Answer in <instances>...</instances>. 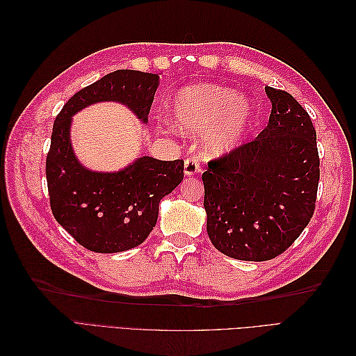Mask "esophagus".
Wrapping results in <instances>:
<instances>
[{
	"instance_id": "obj_1",
	"label": "esophagus",
	"mask_w": 356,
	"mask_h": 356,
	"mask_svg": "<svg viewBox=\"0 0 356 356\" xmlns=\"http://www.w3.org/2000/svg\"><path fill=\"white\" fill-rule=\"evenodd\" d=\"M199 172H200V165H199L197 157H190L184 161V175L186 177L197 175Z\"/></svg>"
}]
</instances>
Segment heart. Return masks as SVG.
Here are the masks:
<instances>
[{
    "instance_id": "1",
    "label": "heart",
    "mask_w": 356,
    "mask_h": 356,
    "mask_svg": "<svg viewBox=\"0 0 356 356\" xmlns=\"http://www.w3.org/2000/svg\"><path fill=\"white\" fill-rule=\"evenodd\" d=\"M175 127L184 135H202V148L211 159L232 153L251 127L255 111L251 101L218 84H195L179 90L170 106Z\"/></svg>"
}]
</instances>
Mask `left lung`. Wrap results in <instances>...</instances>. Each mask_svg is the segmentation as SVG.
<instances>
[{
    "label": "left lung",
    "instance_id": "1",
    "mask_svg": "<svg viewBox=\"0 0 356 356\" xmlns=\"http://www.w3.org/2000/svg\"><path fill=\"white\" fill-rule=\"evenodd\" d=\"M266 93L272 113L260 135L202 175L209 239L242 261L272 260L293 245L314 215L319 182L309 114L284 90Z\"/></svg>",
    "mask_w": 356,
    "mask_h": 356
}]
</instances>
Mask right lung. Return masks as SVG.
Listing matches in <instances>:
<instances>
[{
  "label": "right lung",
  "mask_w": 356,
  "mask_h": 356,
  "mask_svg": "<svg viewBox=\"0 0 356 356\" xmlns=\"http://www.w3.org/2000/svg\"><path fill=\"white\" fill-rule=\"evenodd\" d=\"M159 80L134 70L106 74L75 93L53 124L46 160L51 212L89 251L114 254L141 245L157 222L160 200L184 178V161L143 156L120 170H92L74 153L72 115L93 104L118 102L147 124Z\"/></svg>",
  "instance_id": "add662e5"
}]
</instances>
